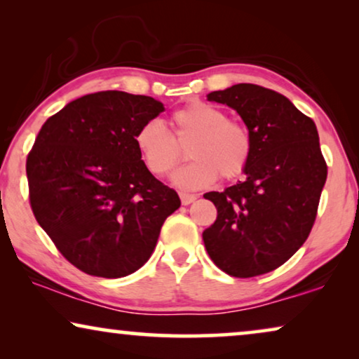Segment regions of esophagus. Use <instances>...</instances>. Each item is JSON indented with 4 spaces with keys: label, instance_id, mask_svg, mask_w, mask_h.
Segmentation results:
<instances>
[{
    "label": "esophagus",
    "instance_id": "1",
    "mask_svg": "<svg viewBox=\"0 0 359 359\" xmlns=\"http://www.w3.org/2000/svg\"><path fill=\"white\" fill-rule=\"evenodd\" d=\"M180 198H181V203L184 205H189L191 203H194V201L198 199V196L189 194V193H180Z\"/></svg>",
    "mask_w": 359,
    "mask_h": 359
}]
</instances>
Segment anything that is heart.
<instances>
[{"mask_svg":"<svg viewBox=\"0 0 359 359\" xmlns=\"http://www.w3.org/2000/svg\"><path fill=\"white\" fill-rule=\"evenodd\" d=\"M175 135L158 119L147 121L135 134L137 150L150 173L168 175L183 156L188 144L191 160L173 175L183 189H199L215 181L219 173L230 180L242 175L252 156V137L247 127L219 107L193 101L171 117Z\"/></svg>","mask_w":359,"mask_h":359,"instance_id":"obj_1","label":"heart"}]
</instances>
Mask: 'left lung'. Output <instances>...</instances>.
<instances>
[{"mask_svg": "<svg viewBox=\"0 0 359 359\" xmlns=\"http://www.w3.org/2000/svg\"><path fill=\"white\" fill-rule=\"evenodd\" d=\"M208 100L238 112L252 156L243 181L204 194L217 209L203 232L205 250L230 276H259L286 263L316 222L327 180L317 127L286 96L252 83L212 91Z\"/></svg>", "mask_w": 359, "mask_h": 359, "instance_id": "8db88e82", "label": "left lung"}]
</instances>
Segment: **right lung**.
<instances>
[{"instance_id": "1", "label": "right lung", "mask_w": 359, "mask_h": 359, "mask_svg": "<svg viewBox=\"0 0 359 359\" xmlns=\"http://www.w3.org/2000/svg\"><path fill=\"white\" fill-rule=\"evenodd\" d=\"M163 111L150 96L93 93L48 117L36 137L26 161L32 212L83 273L124 278L137 271L181 205L135 145L140 126Z\"/></svg>"}]
</instances>
